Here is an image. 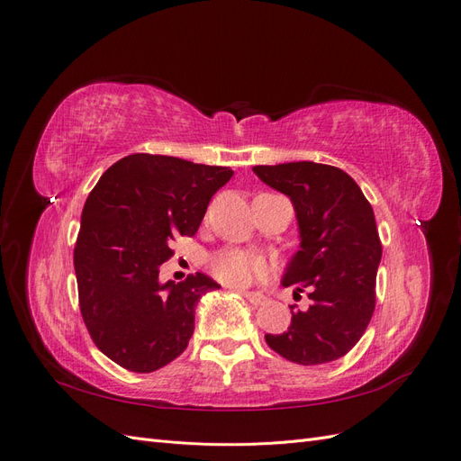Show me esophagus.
Here are the masks:
<instances>
[{
  "instance_id": "obj_1",
  "label": "esophagus",
  "mask_w": 461,
  "mask_h": 461,
  "mask_svg": "<svg viewBox=\"0 0 461 461\" xmlns=\"http://www.w3.org/2000/svg\"><path fill=\"white\" fill-rule=\"evenodd\" d=\"M234 290H239L240 294H242L248 302H252L254 305H259V303L265 302V296L259 294V292H249V290H244V288H234Z\"/></svg>"
}]
</instances>
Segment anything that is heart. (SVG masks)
<instances>
[{
  "label": "heart",
  "mask_w": 461,
  "mask_h": 461,
  "mask_svg": "<svg viewBox=\"0 0 461 461\" xmlns=\"http://www.w3.org/2000/svg\"><path fill=\"white\" fill-rule=\"evenodd\" d=\"M217 281L229 286H248L265 275V263L248 252H225L212 261Z\"/></svg>",
  "instance_id": "heart-1"
}]
</instances>
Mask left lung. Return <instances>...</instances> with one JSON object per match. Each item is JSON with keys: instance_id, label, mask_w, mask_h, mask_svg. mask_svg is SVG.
Instances as JSON below:
<instances>
[{"instance_id": "obj_1", "label": "left lung", "mask_w": 461, "mask_h": 461, "mask_svg": "<svg viewBox=\"0 0 461 461\" xmlns=\"http://www.w3.org/2000/svg\"><path fill=\"white\" fill-rule=\"evenodd\" d=\"M265 185L294 205L300 249L290 258L283 286L308 290L310 305H290V327L265 334L271 350L300 366L346 356L366 332L375 310V281L383 248L373 207L356 180L339 167L292 161L258 165Z\"/></svg>"}]
</instances>
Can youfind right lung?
<instances>
[{
  "label": "right lung",
  "instance_id": "1",
  "mask_svg": "<svg viewBox=\"0 0 461 461\" xmlns=\"http://www.w3.org/2000/svg\"><path fill=\"white\" fill-rule=\"evenodd\" d=\"M230 167L132 153L100 176L82 209L75 248L80 313L94 344L121 367L151 373L186 350L205 292L203 273L159 283L175 236H194Z\"/></svg>",
  "mask_w": 461,
  "mask_h": 461
}]
</instances>
